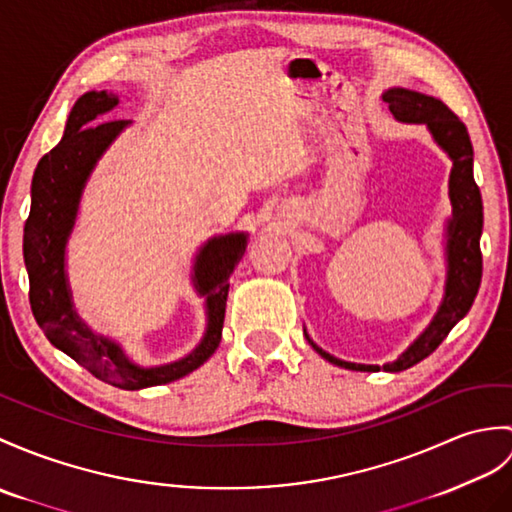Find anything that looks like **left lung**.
<instances>
[{
    "label": "left lung",
    "mask_w": 512,
    "mask_h": 512,
    "mask_svg": "<svg viewBox=\"0 0 512 512\" xmlns=\"http://www.w3.org/2000/svg\"><path fill=\"white\" fill-rule=\"evenodd\" d=\"M384 102L388 104L390 113L395 115L397 122L403 124H423L430 130L436 146L441 148L451 159L449 172V200H451V216L447 218L445 227V292L443 301L438 305L434 318L430 320L419 338L403 351L395 362L384 366L377 364H355L334 358V355L323 351L318 344L307 336L312 349L325 358L327 362L336 364L349 371H366L375 373L384 368L386 373H399L406 368L419 364L427 355L436 351L451 329L467 316L471 305L478 294L482 281V253H480V235H482V196L480 187L475 185L473 178V146L467 133V126L451 113L447 106L419 91H410L403 87H390L384 91Z\"/></svg>",
    "instance_id": "left-lung-1"
}]
</instances>
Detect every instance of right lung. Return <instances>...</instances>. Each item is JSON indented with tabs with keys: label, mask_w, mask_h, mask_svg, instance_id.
I'll list each match as a JSON object with an SVG mask.
<instances>
[{
	"label": "right lung",
	"mask_w": 512,
	"mask_h": 512,
	"mask_svg": "<svg viewBox=\"0 0 512 512\" xmlns=\"http://www.w3.org/2000/svg\"><path fill=\"white\" fill-rule=\"evenodd\" d=\"M117 104V93L87 91L71 106L63 139L39 161L32 176L23 259L30 279L32 314L47 340L102 382L122 390H141L181 379L216 353L227 310L229 277L246 251L248 233L213 235L196 253L192 283L196 294L205 299L207 327L196 349L185 358L161 366H141L128 358L115 338L95 334L71 299L67 242L95 165L133 124L130 120L102 122Z\"/></svg>",
	"instance_id": "right-lung-1"
}]
</instances>
